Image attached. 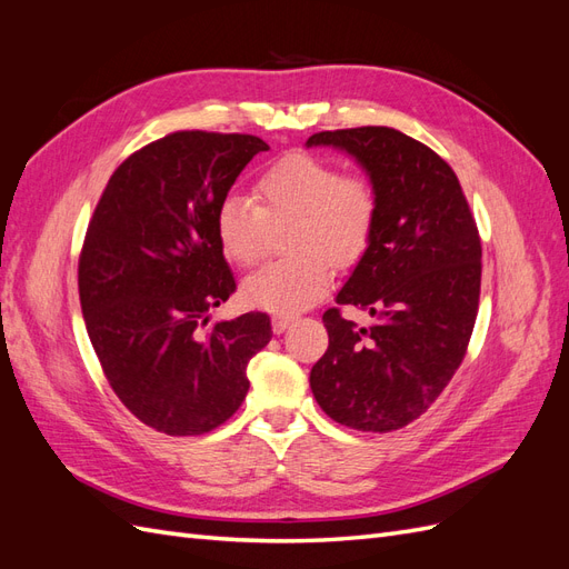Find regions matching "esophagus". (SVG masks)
Listing matches in <instances>:
<instances>
[{"label": "esophagus", "mask_w": 569, "mask_h": 569, "mask_svg": "<svg viewBox=\"0 0 569 569\" xmlns=\"http://www.w3.org/2000/svg\"><path fill=\"white\" fill-rule=\"evenodd\" d=\"M297 318L295 316H274L272 318V332L274 335H282L284 330H287V327L291 325V322H295Z\"/></svg>", "instance_id": "obj_1"}]
</instances>
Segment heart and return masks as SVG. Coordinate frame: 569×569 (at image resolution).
I'll list each match as a JSON object with an SVG mask.
<instances>
[{"label":"heart","instance_id":"1","mask_svg":"<svg viewBox=\"0 0 569 569\" xmlns=\"http://www.w3.org/2000/svg\"><path fill=\"white\" fill-rule=\"evenodd\" d=\"M251 199L222 197L213 234L226 261L249 268L263 256L268 226H284V261L253 272L242 284L247 303L289 316L320 301L339 268L356 266L372 244L380 197L363 173L339 168L313 153H284L258 173Z\"/></svg>","mask_w":569,"mask_h":569}]
</instances>
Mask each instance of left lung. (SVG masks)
<instances>
[{
    "mask_svg": "<svg viewBox=\"0 0 569 569\" xmlns=\"http://www.w3.org/2000/svg\"><path fill=\"white\" fill-rule=\"evenodd\" d=\"M306 147L351 153L380 197L372 244L337 295L375 325L327 308L330 347L311 389L335 422L393 432L439 399L468 353L481 284L477 222L453 168L399 130H325Z\"/></svg>",
    "mask_w": 569,
    "mask_h": 569,
    "instance_id": "left-lung-1",
    "label": "left lung"
}]
</instances>
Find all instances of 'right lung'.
<instances>
[{"mask_svg": "<svg viewBox=\"0 0 569 569\" xmlns=\"http://www.w3.org/2000/svg\"><path fill=\"white\" fill-rule=\"evenodd\" d=\"M268 144L253 134L170 132L120 163L84 234L82 318L111 389L168 437L206 435L249 391L247 366L272 337L266 313L203 332L237 289L213 216Z\"/></svg>", "mask_w": 569, "mask_h": 569, "instance_id": "right-lung-1", "label": "right lung"}]
</instances>
